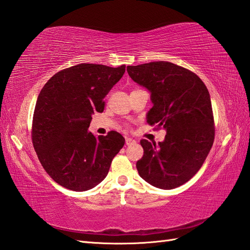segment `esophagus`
Returning <instances> with one entry per match:
<instances>
[{
	"mask_svg": "<svg viewBox=\"0 0 250 250\" xmlns=\"http://www.w3.org/2000/svg\"><path fill=\"white\" fill-rule=\"evenodd\" d=\"M126 144L127 146H132V144H136V140L135 139H132V138H126Z\"/></svg>",
	"mask_w": 250,
	"mask_h": 250,
	"instance_id": "obj_1",
	"label": "esophagus"
}]
</instances>
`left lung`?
I'll return each mask as SVG.
<instances>
[{
    "instance_id": "1",
    "label": "left lung",
    "mask_w": 250,
    "mask_h": 250,
    "mask_svg": "<svg viewBox=\"0 0 250 250\" xmlns=\"http://www.w3.org/2000/svg\"><path fill=\"white\" fill-rule=\"evenodd\" d=\"M130 78L151 93L149 125L165 128L163 142L140 141L137 162L142 179L157 188L173 189L202 167L213 146L215 128L209 93L199 77L170 62L127 66Z\"/></svg>"
}]
</instances>
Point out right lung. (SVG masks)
Returning <instances> with one entry per match:
<instances>
[{"mask_svg": "<svg viewBox=\"0 0 250 250\" xmlns=\"http://www.w3.org/2000/svg\"><path fill=\"white\" fill-rule=\"evenodd\" d=\"M125 67L75 65L59 71L42 88L33 115L32 141L43 169L59 185L85 191L107 176L125 139L116 131L95 137L87 128L92 114L104 111V99Z\"/></svg>", "mask_w": 250, "mask_h": 250, "instance_id": "add662e5", "label": "right lung"}]
</instances>
